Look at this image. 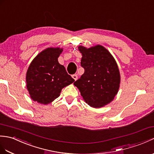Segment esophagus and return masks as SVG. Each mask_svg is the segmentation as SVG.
Here are the masks:
<instances>
[{
    "mask_svg": "<svg viewBox=\"0 0 154 154\" xmlns=\"http://www.w3.org/2000/svg\"><path fill=\"white\" fill-rule=\"evenodd\" d=\"M72 77L73 78V79H75V81H76V80L77 79V78H78V77H77V74H74V75H72Z\"/></svg>",
    "mask_w": 154,
    "mask_h": 154,
    "instance_id": "obj_1",
    "label": "esophagus"
}]
</instances>
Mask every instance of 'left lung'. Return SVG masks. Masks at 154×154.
<instances>
[{
    "label": "left lung",
    "mask_w": 154,
    "mask_h": 154,
    "mask_svg": "<svg viewBox=\"0 0 154 154\" xmlns=\"http://www.w3.org/2000/svg\"><path fill=\"white\" fill-rule=\"evenodd\" d=\"M82 53L81 65L84 73L75 81L86 103L93 108L108 104L119 88L120 74L116 62L102 46L87 49L79 46Z\"/></svg>",
    "instance_id": "obj_1"
}]
</instances>
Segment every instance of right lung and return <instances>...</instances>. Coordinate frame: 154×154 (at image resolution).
I'll return each instance as SVG.
<instances>
[{"instance_id":"right-lung-1","label":"right lung","mask_w":154,"mask_h":154,"mask_svg":"<svg viewBox=\"0 0 154 154\" xmlns=\"http://www.w3.org/2000/svg\"><path fill=\"white\" fill-rule=\"evenodd\" d=\"M63 50L48 48L32 61L26 74L27 88L31 99L47 104L60 96L62 89L75 81L58 58Z\"/></svg>"}]
</instances>
